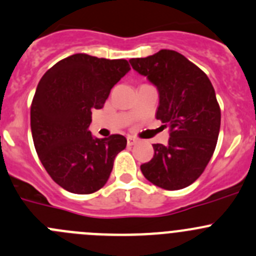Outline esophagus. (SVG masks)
<instances>
[{
	"mask_svg": "<svg viewBox=\"0 0 256 256\" xmlns=\"http://www.w3.org/2000/svg\"><path fill=\"white\" fill-rule=\"evenodd\" d=\"M138 138H132V136H128V146H132V145H135L136 142H138Z\"/></svg>",
	"mask_w": 256,
	"mask_h": 256,
	"instance_id": "obj_1",
	"label": "esophagus"
}]
</instances>
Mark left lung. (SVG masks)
<instances>
[{"instance_id": "1", "label": "left lung", "mask_w": 256, "mask_h": 256, "mask_svg": "<svg viewBox=\"0 0 256 256\" xmlns=\"http://www.w3.org/2000/svg\"><path fill=\"white\" fill-rule=\"evenodd\" d=\"M130 64L156 86V118L170 128L168 142L154 144V158L141 171L165 190L186 188L204 172L216 148L222 112L214 88L204 71L172 50L131 58Z\"/></svg>"}]
</instances>
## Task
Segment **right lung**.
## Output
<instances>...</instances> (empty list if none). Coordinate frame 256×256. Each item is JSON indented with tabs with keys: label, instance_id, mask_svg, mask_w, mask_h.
Returning <instances> with one entry per match:
<instances>
[{
	"label": "right lung",
	"instance_id": "right-lung-1",
	"mask_svg": "<svg viewBox=\"0 0 256 256\" xmlns=\"http://www.w3.org/2000/svg\"><path fill=\"white\" fill-rule=\"evenodd\" d=\"M130 71L126 60L76 54L52 66L31 104L34 148L52 180L74 194H92L108 182L114 160L126 148L122 135H91V111Z\"/></svg>",
	"mask_w": 256,
	"mask_h": 256
}]
</instances>
